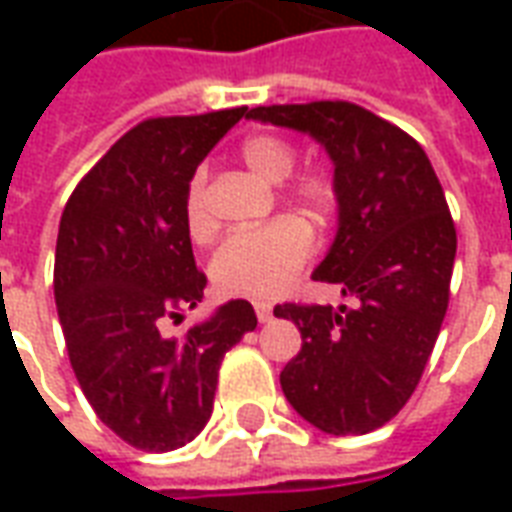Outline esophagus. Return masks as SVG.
<instances>
[{"label":"esophagus","mask_w":512,"mask_h":512,"mask_svg":"<svg viewBox=\"0 0 512 512\" xmlns=\"http://www.w3.org/2000/svg\"><path fill=\"white\" fill-rule=\"evenodd\" d=\"M255 312H257V321H260V323H268L271 318H274V310H271V304H263V301H257Z\"/></svg>","instance_id":"esophagus-1"}]
</instances>
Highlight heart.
<instances>
[{
	"mask_svg": "<svg viewBox=\"0 0 512 512\" xmlns=\"http://www.w3.org/2000/svg\"><path fill=\"white\" fill-rule=\"evenodd\" d=\"M241 158L257 178L268 183L288 180V194L315 219H326L337 205L340 189L337 178L326 167H307L293 175L299 164L296 145L279 134H252L241 142ZM208 169L200 167L189 180L186 191V227L191 238H208L213 219L205 205ZM312 233L296 216H279L274 222L238 230L227 235L211 257V279L222 296H244V299H274L290 282L299 277L310 263Z\"/></svg>",
	"mask_w": 512,
	"mask_h": 512,
	"instance_id": "heart-1",
	"label": "heart"
}]
</instances>
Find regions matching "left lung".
I'll return each mask as SVG.
<instances>
[{
    "label": "left lung",
    "mask_w": 512,
    "mask_h": 512,
    "mask_svg": "<svg viewBox=\"0 0 512 512\" xmlns=\"http://www.w3.org/2000/svg\"><path fill=\"white\" fill-rule=\"evenodd\" d=\"M246 117L315 136L340 189L337 238L312 277L354 304L274 307L301 332L282 392L323 433H370L414 395L447 315L458 235L444 189L417 139L365 106L274 104Z\"/></svg>",
    "instance_id": "1"
}]
</instances>
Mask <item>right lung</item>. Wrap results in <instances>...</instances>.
<instances>
[{
    "instance_id": "1",
    "label": "right lung",
    "mask_w": 512,
    "mask_h": 512,
    "mask_svg": "<svg viewBox=\"0 0 512 512\" xmlns=\"http://www.w3.org/2000/svg\"><path fill=\"white\" fill-rule=\"evenodd\" d=\"M246 106L147 117L109 147L65 202L54 299L84 397L120 439L145 452L189 444L211 419L224 354L257 315L244 299L167 337L164 323L202 301L186 227L197 164Z\"/></svg>"
}]
</instances>
